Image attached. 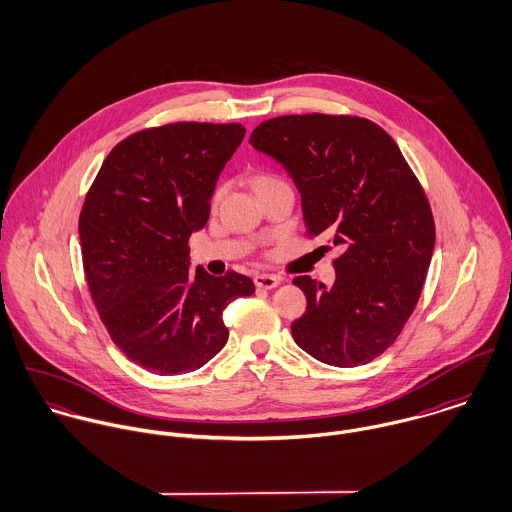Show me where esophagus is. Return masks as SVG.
<instances>
[{
  "label": "esophagus",
  "mask_w": 512,
  "mask_h": 512,
  "mask_svg": "<svg viewBox=\"0 0 512 512\" xmlns=\"http://www.w3.org/2000/svg\"><path fill=\"white\" fill-rule=\"evenodd\" d=\"M254 284H256V288L274 290L276 286H280V278L278 276H270V274H256L254 276Z\"/></svg>",
  "instance_id": "1"
}]
</instances>
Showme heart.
<instances>
[{"mask_svg":"<svg viewBox=\"0 0 512 512\" xmlns=\"http://www.w3.org/2000/svg\"><path fill=\"white\" fill-rule=\"evenodd\" d=\"M270 181H278L274 175H268V173H264V175H258L256 177V189L260 187V185H264V183H270ZM220 197H222V189H217V193H215V201H219Z\"/></svg>","mask_w":512,"mask_h":512,"instance_id":"obj_1","label":"heart"}]
</instances>
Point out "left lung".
I'll return each mask as SVG.
<instances>
[{
  "instance_id": "obj_1",
  "label": "left lung",
  "mask_w": 512,
  "mask_h": 512,
  "mask_svg": "<svg viewBox=\"0 0 512 512\" xmlns=\"http://www.w3.org/2000/svg\"><path fill=\"white\" fill-rule=\"evenodd\" d=\"M250 144L290 173L307 236L341 250L331 288L293 280L307 297L292 323L295 343L325 365L370 363L412 315L434 254L436 224L420 181L396 142L357 116L272 118Z\"/></svg>"
}]
</instances>
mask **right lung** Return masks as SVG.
I'll return each mask as SVG.
<instances>
[{"mask_svg":"<svg viewBox=\"0 0 512 512\" xmlns=\"http://www.w3.org/2000/svg\"><path fill=\"white\" fill-rule=\"evenodd\" d=\"M242 124L175 122L114 147L80 211L86 284L118 349L159 376L207 365L228 341L222 311L254 293L248 276L189 272V236L211 213Z\"/></svg>","mask_w":512,"mask_h":512,"instance_id":"add662e5","label":"right lung"}]
</instances>
